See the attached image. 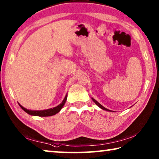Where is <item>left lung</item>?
I'll return each instance as SVG.
<instances>
[{"instance_id":"8db88e82","label":"left lung","mask_w":159,"mask_h":159,"mask_svg":"<svg viewBox=\"0 0 159 159\" xmlns=\"http://www.w3.org/2000/svg\"><path fill=\"white\" fill-rule=\"evenodd\" d=\"M93 102H95V104H97V105H98V106L99 107H100V108H101V109H104V110H106V111H111V110H109V109H106V108H105V107H104L103 106H102V105H101V104H99V102H98V101H96L95 99H93Z\"/></svg>"}]
</instances>
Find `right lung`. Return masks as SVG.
Here are the masks:
<instances>
[{
    "label": "right lung",
    "instance_id": "right-lung-1",
    "mask_svg": "<svg viewBox=\"0 0 159 159\" xmlns=\"http://www.w3.org/2000/svg\"><path fill=\"white\" fill-rule=\"evenodd\" d=\"M66 99H67V94L66 95L65 98H64L62 102H61L60 104H59L57 107H54L53 109L41 110V111H32V110H29V109H25V107H23L22 106L20 105V104H19V105L20 106L21 108L24 111L31 116H53L56 114L57 113H58L60 111L61 109L62 108L63 106L64 105V104H65Z\"/></svg>",
    "mask_w": 159,
    "mask_h": 159
}]
</instances>
